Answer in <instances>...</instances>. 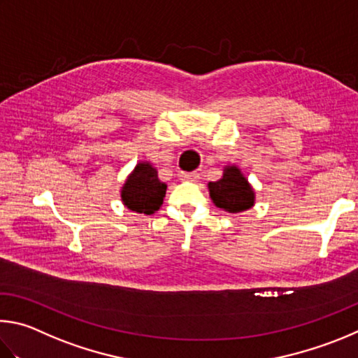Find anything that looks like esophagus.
<instances>
[{
  "label": "esophagus",
  "instance_id": "34e87169",
  "mask_svg": "<svg viewBox=\"0 0 358 358\" xmlns=\"http://www.w3.org/2000/svg\"><path fill=\"white\" fill-rule=\"evenodd\" d=\"M198 178H199L198 173H180L179 174V179L187 180V182H195V180H198Z\"/></svg>",
  "mask_w": 358,
  "mask_h": 358
}]
</instances>
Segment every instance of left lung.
Returning a JSON list of instances; mask_svg holds the SVG:
<instances>
[{
  "label": "left lung",
  "instance_id": "left-lung-1",
  "mask_svg": "<svg viewBox=\"0 0 358 358\" xmlns=\"http://www.w3.org/2000/svg\"><path fill=\"white\" fill-rule=\"evenodd\" d=\"M208 189L212 203L229 214L252 209L256 201L255 189L237 165H224L222 178L209 182Z\"/></svg>",
  "mask_w": 358,
  "mask_h": 358
}]
</instances>
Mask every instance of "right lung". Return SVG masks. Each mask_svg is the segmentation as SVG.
Wrapping results in <instances>:
<instances>
[{"mask_svg": "<svg viewBox=\"0 0 358 358\" xmlns=\"http://www.w3.org/2000/svg\"><path fill=\"white\" fill-rule=\"evenodd\" d=\"M166 193V184L162 182L152 163L144 160L127 176L121 187V201L125 208L136 214L150 215L160 209Z\"/></svg>", "mask_w": 358, "mask_h": 358, "instance_id": "1", "label": "right lung"}]
</instances>
